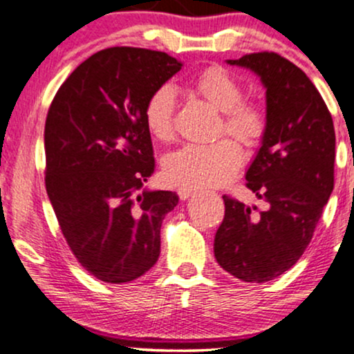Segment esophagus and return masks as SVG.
Returning a JSON list of instances; mask_svg holds the SVG:
<instances>
[{"mask_svg": "<svg viewBox=\"0 0 354 354\" xmlns=\"http://www.w3.org/2000/svg\"><path fill=\"white\" fill-rule=\"evenodd\" d=\"M194 193L193 188H186V186H183V188L178 189V196L181 198V200H188L191 194Z\"/></svg>", "mask_w": 354, "mask_h": 354, "instance_id": "obj_1", "label": "esophagus"}]
</instances>
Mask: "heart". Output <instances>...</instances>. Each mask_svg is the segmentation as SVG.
I'll return each mask as SVG.
<instances>
[{"mask_svg": "<svg viewBox=\"0 0 354 354\" xmlns=\"http://www.w3.org/2000/svg\"><path fill=\"white\" fill-rule=\"evenodd\" d=\"M196 95L223 113L221 131L236 138L246 148H256L268 129L265 111L258 104L246 103L245 88L225 68H208L194 80ZM176 91L171 84H161L145 104V124L149 135L160 141L171 140L174 131ZM243 151L238 143L223 138L211 145H186L169 153L163 161L166 180L186 188H208L226 185L238 173Z\"/></svg>", "mask_w": 354, "mask_h": 354, "instance_id": "b5f03b06", "label": "heart"}]
</instances>
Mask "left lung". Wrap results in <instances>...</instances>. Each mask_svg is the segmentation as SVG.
I'll list each match as a JSON object with an SVG mask.
<instances>
[{"instance_id": "left-lung-1", "label": "left lung", "mask_w": 354, "mask_h": 354, "mask_svg": "<svg viewBox=\"0 0 354 354\" xmlns=\"http://www.w3.org/2000/svg\"><path fill=\"white\" fill-rule=\"evenodd\" d=\"M266 88L268 129L246 171L259 211L225 194V218L214 236L219 266L246 283L278 278L301 258L335 186V126L311 80L278 53L228 59Z\"/></svg>"}]
</instances>
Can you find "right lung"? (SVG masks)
Masks as SVG:
<instances>
[{
  "instance_id": "1",
  "label": "right lung",
  "mask_w": 354,
  "mask_h": 354,
  "mask_svg": "<svg viewBox=\"0 0 354 354\" xmlns=\"http://www.w3.org/2000/svg\"><path fill=\"white\" fill-rule=\"evenodd\" d=\"M181 66L163 51L106 48L68 76L48 109V196L71 253L104 283L133 281L160 256L161 223L178 194L143 188L154 173L143 113Z\"/></svg>"
}]
</instances>
